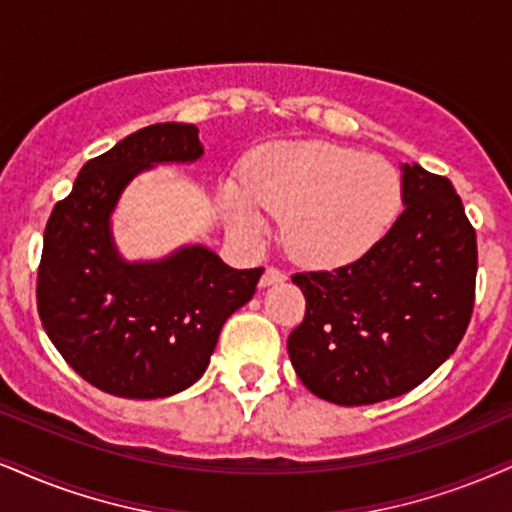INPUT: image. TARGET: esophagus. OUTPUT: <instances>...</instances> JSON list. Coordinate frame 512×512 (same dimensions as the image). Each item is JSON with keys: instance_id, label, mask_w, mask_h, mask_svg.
Wrapping results in <instances>:
<instances>
[{"instance_id": "obj_1", "label": "esophagus", "mask_w": 512, "mask_h": 512, "mask_svg": "<svg viewBox=\"0 0 512 512\" xmlns=\"http://www.w3.org/2000/svg\"><path fill=\"white\" fill-rule=\"evenodd\" d=\"M277 282H285V273L277 268H266V273H263L261 280H258V287H270V285H277Z\"/></svg>"}]
</instances>
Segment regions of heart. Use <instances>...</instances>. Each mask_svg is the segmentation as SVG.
<instances>
[{"instance_id": "heart-1", "label": "heart", "mask_w": 512, "mask_h": 512, "mask_svg": "<svg viewBox=\"0 0 512 512\" xmlns=\"http://www.w3.org/2000/svg\"><path fill=\"white\" fill-rule=\"evenodd\" d=\"M220 206L235 235L258 239L268 214L282 216V242L299 263L339 268L370 254L401 216L403 178L382 156L325 142L258 149L246 185H220Z\"/></svg>"}]
</instances>
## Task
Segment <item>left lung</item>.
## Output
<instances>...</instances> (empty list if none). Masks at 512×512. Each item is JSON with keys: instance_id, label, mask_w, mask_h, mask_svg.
I'll return each instance as SVG.
<instances>
[{"instance_id": "left-lung-1", "label": "left lung", "mask_w": 512, "mask_h": 512, "mask_svg": "<svg viewBox=\"0 0 512 512\" xmlns=\"http://www.w3.org/2000/svg\"><path fill=\"white\" fill-rule=\"evenodd\" d=\"M403 213L370 254L296 273L304 323L287 351L299 380L337 406H368L425 382L468 330L477 235L446 178L401 166Z\"/></svg>"}]
</instances>
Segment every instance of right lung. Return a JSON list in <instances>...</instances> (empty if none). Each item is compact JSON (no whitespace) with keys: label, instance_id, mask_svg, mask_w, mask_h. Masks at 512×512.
<instances>
[{"label":"right lung","instance_id":"obj_1","mask_svg":"<svg viewBox=\"0 0 512 512\" xmlns=\"http://www.w3.org/2000/svg\"><path fill=\"white\" fill-rule=\"evenodd\" d=\"M204 147L185 123L132 132L80 168L44 227L37 311L82 380L123 399H163L204 375L225 320L256 292L263 268L237 270L204 244L125 261L111 216L137 175L194 163Z\"/></svg>","mask_w":512,"mask_h":512}]
</instances>
